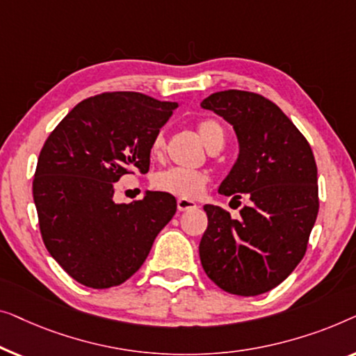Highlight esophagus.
<instances>
[{
  "label": "esophagus",
  "mask_w": 356,
  "mask_h": 356,
  "mask_svg": "<svg viewBox=\"0 0 356 356\" xmlns=\"http://www.w3.org/2000/svg\"><path fill=\"white\" fill-rule=\"evenodd\" d=\"M198 204L187 198H179L177 200V209L179 211H188V209H197Z\"/></svg>",
  "instance_id": "obj_1"
}]
</instances>
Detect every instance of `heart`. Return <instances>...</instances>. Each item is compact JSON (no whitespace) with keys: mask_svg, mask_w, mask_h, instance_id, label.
I'll return each mask as SVG.
<instances>
[{"mask_svg":"<svg viewBox=\"0 0 356 356\" xmlns=\"http://www.w3.org/2000/svg\"><path fill=\"white\" fill-rule=\"evenodd\" d=\"M198 134L202 137L207 148H213L214 145L224 143V129L216 121H203L198 126ZM164 152V135L158 134L152 142L153 156H161ZM208 177L200 171L182 168H169L154 174L153 185L159 192L174 195L180 198H197L203 193Z\"/></svg>","mask_w":356,"mask_h":356,"instance_id":"1","label":"heart"}]
</instances>
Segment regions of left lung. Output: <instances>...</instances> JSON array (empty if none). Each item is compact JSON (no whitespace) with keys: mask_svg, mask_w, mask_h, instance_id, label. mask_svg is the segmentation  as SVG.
I'll return each instance as SVG.
<instances>
[{"mask_svg":"<svg viewBox=\"0 0 356 356\" xmlns=\"http://www.w3.org/2000/svg\"><path fill=\"white\" fill-rule=\"evenodd\" d=\"M200 106L221 116L237 135V161L218 192L232 200L247 193L252 202L238 219L204 204L208 227L200 259L218 287L254 297L287 279L307 252L319 208L316 161L307 138L261 95L226 90Z\"/></svg>","mask_w":356,"mask_h":356,"instance_id":"1","label":"left lung"}]
</instances>
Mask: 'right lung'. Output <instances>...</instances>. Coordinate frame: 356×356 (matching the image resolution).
Here are the masks:
<instances>
[{"instance_id":"add662e5","label":"right lung","mask_w":356,"mask_h":356,"mask_svg":"<svg viewBox=\"0 0 356 356\" xmlns=\"http://www.w3.org/2000/svg\"><path fill=\"white\" fill-rule=\"evenodd\" d=\"M179 103L137 92L80 102L38 156L33 202L48 252L77 282L109 289L135 274L177 209L172 195L114 202V182L149 169L152 142Z\"/></svg>"}]
</instances>
